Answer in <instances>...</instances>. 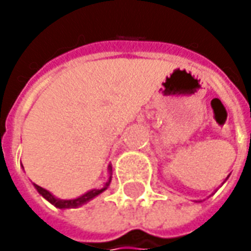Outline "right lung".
I'll list each match as a JSON object with an SVG mask.
<instances>
[{"mask_svg": "<svg viewBox=\"0 0 251 251\" xmlns=\"http://www.w3.org/2000/svg\"><path fill=\"white\" fill-rule=\"evenodd\" d=\"M109 172H111V166H109ZM111 177V176H110ZM110 184V180L104 184V187L103 188H95V190H91V191H88L86 194H83V196H81V197L75 198V200H60V198H55L50 193V191H47V190H44L43 187H40V186H37V184H34V187H36V190L43 196L49 202H51L54 207L57 208H61V209H65V208H76L79 207V205H82V204H85V202H88L89 200H92V198H95L96 196H99L101 191H104L106 188H107V186Z\"/></svg>", "mask_w": 251, "mask_h": 251, "instance_id": "1", "label": "right lung"}]
</instances>
